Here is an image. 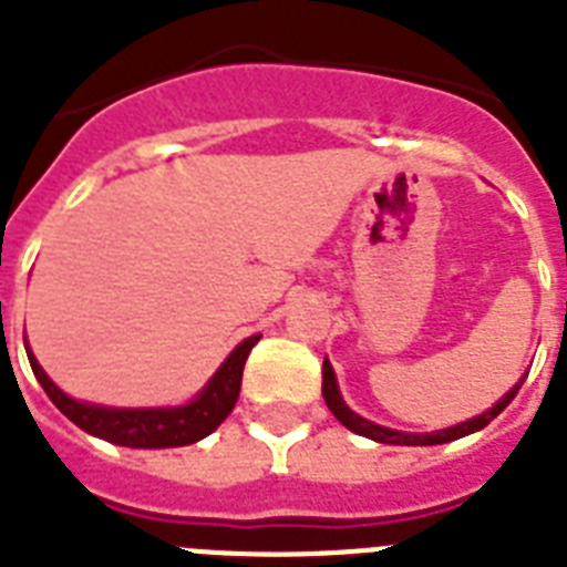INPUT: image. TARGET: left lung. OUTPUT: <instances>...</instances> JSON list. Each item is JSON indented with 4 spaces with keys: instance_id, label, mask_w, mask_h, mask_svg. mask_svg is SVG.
I'll use <instances>...</instances> for the list:
<instances>
[{
    "instance_id": "1",
    "label": "left lung",
    "mask_w": 567,
    "mask_h": 567,
    "mask_svg": "<svg viewBox=\"0 0 567 567\" xmlns=\"http://www.w3.org/2000/svg\"><path fill=\"white\" fill-rule=\"evenodd\" d=\"M525 380H518L516 386L511 389V392L504 394L502 401L496 403L493 409H487L484 415L473 417V421H464L458 423V426H450V430H437V432H398V430H386V426H378V423L365 421V417H360L357 412H351L349 406H346V401H342L340 389H337V378H334V369H331V363H322V398H326L328 409L334 412L337 421L346 426V430L357 432V435H365L372 437V441H380V444H398V446H432V444H446V441H455V437H464L470 435V432H478L484 430L489 421L496 415H502L504 409H507V403L516 398L518 386H522Z\"/></svg>"
}]
</instances>
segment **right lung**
I'll use <instances>...</instances> for the list:
<instances>
[{
    "label": "right lung",
    "mask_w": 567,
    "mask_h": 567,
    "mask_svg": "<svg viewBox=\"0 0 567 567\" xmlns=\"http://www.w3.org/2000/svg\"><path fill=\"white\" fill-rule=\"evenodd\" d=\"M256 342H259V334L247 337L241 346H236V351L213 374L204 392L187 406L175 409H106L80 403L51 383L49 374L42 372L40 363H37V357L31 354V349H28V360H31L33 374L40 380V386L45 389V394L54 401V406L71 423H78L80 430L103 437L109 444L135 446V450H161V446L195 444L204 435H210L218 423L230 415L236 401H239L245 360Z\"/></svg>",
    "instance_id": "1"
}]
</instances>
